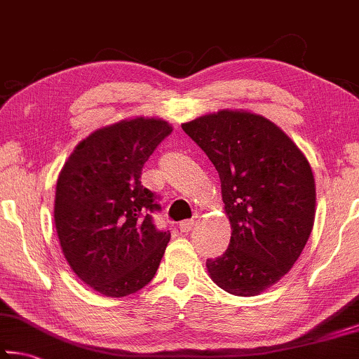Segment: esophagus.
Instances as JSON below:
<instances>
[{
  "label": "esophagus",
  "instance_id": "34e87169",
  "mask_svg": "<svg viewBox=\"0 0 359 359\" xmlns=\"http://www.w3.org/2000/svg\"><path fill=\"white\" fill-rule=\"evenodd\" d=\"M193 226H194V222L193 220H184V222H180L179 229L182 231V233H190V231L193 229Z\"/></svg>",
  "mask_w": 359,
  "mask_h": 359
}]
</instances>
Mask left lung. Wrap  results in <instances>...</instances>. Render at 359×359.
<instances>
[{"instance_id":"left-lung-1","label":"left lung","mask_w":359,"mask_h":359,"mask_svg":"<svg viewBox=\"0 0 359 359\" xmlns=\"http://www.w3.org/2000/svg\"><path fill=\"white\" fill-rule=\"evenodd\" d=\"M222 182L229 247L208 259L209 277L236 296H257L288 274L315 222V179L282 128L244 109H220L182 123Z\"/></svg>"}]
</instances>
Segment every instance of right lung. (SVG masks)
<instances>
[{
  "label": "right lung",
  "instance_id": "add662e5",
  "mask_svg": "<svg viewBox=\"0 0 359 359\" xmlns=\"http://www.w3.org/2000/svg\"><path fill=\"white\" fill-rule=\"evenodd\" d=\"M171 131L163 118H121L82 139L60 171L53 204L60 245L72 272L107 297L144 288L171 239L151 223L155 194L139 180Z\"/></svg>",
  "mask_w": 359,
  "mask_h": 359
}]
</instances>
